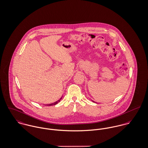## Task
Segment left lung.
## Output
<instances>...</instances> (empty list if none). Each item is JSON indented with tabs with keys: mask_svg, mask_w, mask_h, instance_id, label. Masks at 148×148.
I'll return each mask as SVG.
<instances>
[{
	"mask_svg": "<svg viewBox=\"0 0 148 148\" xmlns=\"http://www.w3.org/2000/svg\"><path fill=\"white\" fill-rule=\"evenodd\" d=\"M92 102H95V103H97V102H95V101H93V100H92Z\"/></svg>",
	"mask_w": 148,
	"mask_h": 148,
	"instance_id": "8db88e82",
	"label": "left lung"
}]
</instances>
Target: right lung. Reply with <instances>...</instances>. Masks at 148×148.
I'll list each match as a JSON object with an SVG mask.
<instances>
[{"instance_id": "obj_1", "label": "right lung", "mask_w": 148, "mask_h": 148, "mask_svg": "<svg viewBox=\"0 0 148 148\" xmlns=\"http://www.w3.org/2000/svg\"><path fill=\"white\" fill-rule=\"evenodd\" d=\"M62 96L59 99V100H58L57 101H56V102H53V103H50V104H47L46 105H47V106H52V105H56L57 103L58 102H60V100L62 99Z\"/></svg>"}]
</instances>
